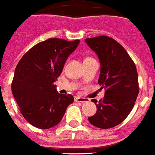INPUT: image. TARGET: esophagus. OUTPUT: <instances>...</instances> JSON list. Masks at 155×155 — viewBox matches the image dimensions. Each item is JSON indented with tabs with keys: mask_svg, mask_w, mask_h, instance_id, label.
<instances>
[{
	"mask_svg": "<svg viewBox=\"0 0 155 155\" xmlns=\"http://www.w3.org/2000/svg\"><path fill=\"white\" fill-rule=\"evenodd\" d=\"M74 101L75 102H79V103H86V102H89V99L85 98H81V97H75Z\"/></svg>",
	"mask_w": 155,
	"mask_h": 155,
	"instance_id": "34e87169",
	"label": "esophagus"
}]
</instances>
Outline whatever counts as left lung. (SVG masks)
<instances>
[{
    "mask_svg": "<svg viewBox=\"0 0 155 155\" xmlns=\"http://www.w3.org/2000/svg\"><path fill=\"white\" fill-rule=\"evenodd\" d=\"M100 62L98 84L104 98L92 99L97 112L89 121L96 127L107 129L117 126L130 114L139 94L138 74L135 63L122 46L112 38L98 36L84 40Z\"/></svg>",
    "mask_w": 155,
    "mask_h": 155,
    "instance_id": "1",
    "label": "left lung"
}]
</instances>
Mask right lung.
<instances>
[{"label":"right lung","mask_w":155,"mask_h":155,"mask_svg":"<svg viewBox=\"0 0 155 155\" xmlns=\"http://www.w3.org/2000/svg\"><path fill=\"white\" fill-rule=\"evenodd\" d=\"M79 43L78 39L49 38L28 50L18 63L12 94L21 114L32 126L39 129L57 126L74 102L71 94L57 92L54 82Z\"/></svg>","instance_id":"add662e5"}]
</instances>
